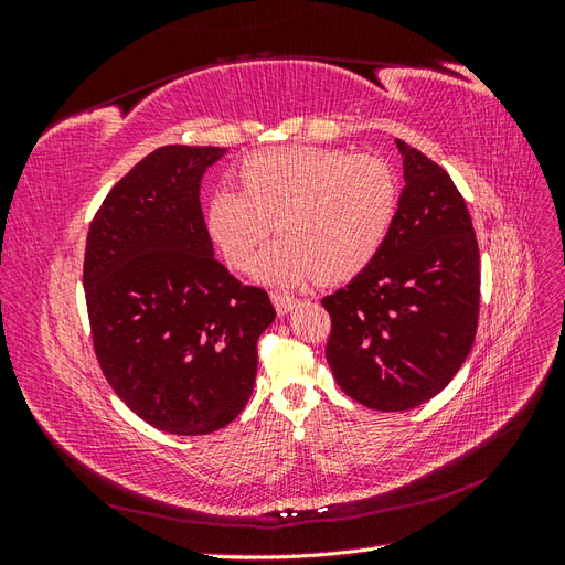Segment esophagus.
I'll use <instances>...</instances> for the list:
<instances>
[{"mask_svg": "<svg viewBox=\"0 0 565 565\" xmlns=\"http://www.w3.org/2000/svg\"><path fill=\"white\" fill-rule=\"evenodd\" d=\"M270 301H273V306H276V311H278V316H287L289 311L295 309V306L299 303L295 297H289V295H282V292H273L270 295Z\"/></svg>", "mask_w": 565, "mask_h": 565, "instance_id": "esophagus-1", "label": "esophagus"}]
</instances>
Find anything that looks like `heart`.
Wrapping results in <instances>:
<instances>
[{"mask_svg":"<svg viewBox=\"0 0 565 565\" xmlns=\"http://www.w3.org/2000/svg\"><path fill=\"white\" fill-rule=\"evenodd\" d=\"M243 191L216 188L204 224L226 259L247 270L276 224L282 235L254 266L273 285L341 282L365 270L398 214V179L374 156L339 148L259 150L237 169Z\"/></svg>","mask_w":565,"mask_h":565,"instance_id":"b5f03b06","label":"heart"}]
</instances>
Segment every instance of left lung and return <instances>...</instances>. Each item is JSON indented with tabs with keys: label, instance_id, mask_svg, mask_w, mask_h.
Wrapping results in <instances>:
<instances>
[{
	"label": "left lung",
	"instance_id": "1",
	"mask_svg": "<svg viewBox=\"0 0 565 565\" xmlns=\"http://www.w3.org/2000/svg\"><path fill=\"white\" fill-rule=\"evenodd\" d=\"M405 188L388 241L322 306L330 370L341 391L382 413L446 388L473 347L481 256L465 198L443 167L396 139Z\"/></svg>",
	"mask_w": 565,
	"mask_h": 565
}]
</instances>
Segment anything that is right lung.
I'll list each match as a JSON object with an SVG mask.
<instances>
[{
	"mask_svg": "<svg viewBox=\"0 0 565 565\" xmlns=\"http://www.w3.org/2000/svg\"><path fill=\"white\" fill-rule=\"evenodd\" d=\"M214 146H164L119 179L84 252V297L98 365L131 413L177 436H204L243 413L256 341L276 320L262 287L214 259L200 207Z\"/></svg>",
	"mask_w": 565,
	"mask_h": 565,
	"instance_id": "right-lung-1",
	"label": "right lung"
}]
</instances>
